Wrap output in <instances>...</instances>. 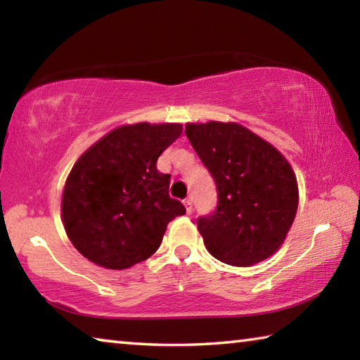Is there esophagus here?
Returning <instances> with one entry per match:
<instances>
[{
  "label": "esophagus",
  "mask_w": 360,
  "mask_h": 360,
  "mask_svg": "<svg viewBox=\"0 0 360 360\" xmlns=\"http://www.w3.org/2000/svg\"><path fill=\"white\" fill-rule=\"evenodd\" d=\"M184 208H186V212L187 214H192V211H193V206H192V200H184Z\"/></svg>",
  "instance_id": "obj_1"
}]
</instances>
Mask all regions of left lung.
I'll return each mask as SVG.
<instances>
[{
	"mask_svg": "<svg viewBox=\"0 0 360 360\" xmlns=\"http://www.w3.org/2000/svg\"><path fill=\"white\" fill-rule=\"evenodd\" d=\"M186 135L217 187L214 214L197 224L206 249L233 266L271 257L298 208L290 163L275 146L236 122H188Z\"/></svg>",
	"mask_w": 360,
	"mask_h": 360,
	"instance_id": "8db88e82",
	"label": "left lung"
}]
</instances>
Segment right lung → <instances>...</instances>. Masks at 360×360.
<instances>
[{
    "label": "right lung",
    "instance_id": "obj_1",
    "mask_svg": "<svg viewBox=\"0 0 360 360\" xmlns=\"http://www.w3.org/2000/svg\"><path fill=\"white\" fill-rule=\"evenodd\" d=\"M181 124L122 125L77 158L62 195V221L79 252L95 265L125 270L149 259L167 225L186 214L169 198V174L157 160L181 136Z\"/></svg>",
    "mask_w": 360,
    "mask_h": 360
}]
</instances>
